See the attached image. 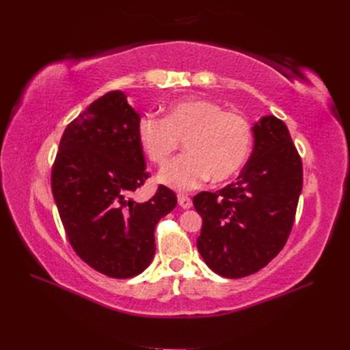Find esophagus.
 Here are the masks:
<instances>
[{
    "label": "esophagus",
    "instance_id": "34e87169",
    "mask_svg": "<svg viewBox=\"0 0 350 350\" xmlns=\"http://www.w3.org/2000/svg\"><path fill=\"white\" fill-rule=\"evenodd\" d=\"M178 203L183 208H191L193 206V200L187 197V196H178Z\"/></svg>",
    "mask_w": 350,
    "mask_h": 350
}]
</instances>
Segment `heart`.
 I'll list each match as a JSON object with an SVG mask.
<instances>
[{
    "label": "heart",
    "instance_id": "1",
    "mask_svg": "<svg viewBox=\"0 0 350 350\" xmlns=\"http://www.w3.org/2000/svg\"><path fill=\"white\" fill-rule=\"evenodd\" d=\"M135 135L147 159L159 166L178 150L179 142H184L185 154L157 175L159 183L176 191H191L210 178L224 183L235 176L245 165L254 140L245 116L197 98L171 103L163 118L143 115Z\"/></svg>",
    "mask_w": 350,
    "mask_h": 350
}]
</instances>
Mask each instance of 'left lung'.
Returning <instances> with one entry per match:
<instances>
[{"label": "left lung", "instance_id": "1", "mask_svg": "<svg viewBox=\"0 0 350 350\" xmlns=\"http://www.w3.org/2000/svg\"><path fill=\"white\" fill-rule=\"evenodd\" d=\"M254 149L238 181L193 198L203 228L197 248L228 279L257 273L278 256L293 226L302 162L288 126L266 115L252 126Z\"/></svg>", "mask_w": 350, "mask_h": 350}]
</instances>
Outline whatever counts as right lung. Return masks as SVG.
Masks as SVG:
<instances>
[{
	"label": "right lung",
	"instance_id": "1",
	"mask_svg": "<svg viewBox=\"0 0 350 350\" xmlns=\"http://www.w3.org/2000/svg\"><path fill=\"white\" fill-rule=\"evenodd\" d=\"M139 120L121 90L94 100L62 134L51 176L71 247L115 279L150 266L157 221L176 206L175 193L165 185L144 203L131 198L149 176L135 135Z\"/></svg>",
	"mask_w": 350,
	"mask_h": 350
}]
</instances>
